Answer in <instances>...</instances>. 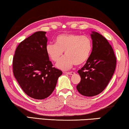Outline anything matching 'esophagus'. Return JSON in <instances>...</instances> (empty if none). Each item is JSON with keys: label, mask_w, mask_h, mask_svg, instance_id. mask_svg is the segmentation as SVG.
I'll return each mask as SVG.
<instances>
[{"label": "esophagus", "mask_w": 129, "mask_h": 129, "mask_svg": "<svg viewBox=\"0 0 129 129\" xmlns=\"http://www.w3.org/2000/svg\"><path fill=\"white\" fill-rule=\"evenodd\" d=\"M64 74H67L69 75H73L75 74L74 72H73V71H71V72H64Z\"/></svg>", "instance_id": "1"}]
</instances>
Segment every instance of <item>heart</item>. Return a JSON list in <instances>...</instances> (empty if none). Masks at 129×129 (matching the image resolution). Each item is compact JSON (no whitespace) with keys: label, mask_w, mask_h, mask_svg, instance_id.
Masks as SVG:
<instances>
[{"label":"heart","mask_w":129,"mask_h":129,"mask_svg":"<svg viewBox=\"0 0 129 129\" xmlns=\"http://www.w3.org/2000/svg\"><path fill=\"white\" fill-rule=\"evenodd\" d=\"M56 44L48 43L45 51L51 60L56 62L65 52L66 56L56 63L57 68L66 70L74 64H84L89 58L92 51V42L86 36L66 33L58 36Z\"/></svg>","instance_id":"1"}]
</instances>
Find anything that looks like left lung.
Returning a JSON list of instances; mask_svg holds the SVG:
<instances>
[{"mask_svg": "<svg viewBox=\"0 0 129 129\" xmlns=\"http://www.w3.org/2000/svg\"><path fill=\"white\" fill-rule=\"evenodd\" d=\"M92 51L84 67L78 71L81 81L77 89L83 96L100 94L107 86L114 74L116 60L114 50L104 37L96 31L90 34Z\"/></svg>", "mask_w": 129, "mask_h": 129, "instance_id": "8db88e82", "label": "left lung"}]
</instances>
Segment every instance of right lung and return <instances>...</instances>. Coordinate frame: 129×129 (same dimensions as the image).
I'll list each match as a JSON object with an SVG mask.
<instances>
[{
	"instance_id": "add662e5",
	"label": "right lung",
	"mask_w": 129,
	"mask_h": 129,
	"mask_svg": "<svg viewBox=\"0 0 129 129\" xmlns=\"http://www.w3.org/2000/svg\"><path fill=\"white\" fill-rule=\"evenodd\" d=\"M46 32L39 31L18 45L13 58V73L22 89L30 98L42 100L54 90L62 71L53 65L45 51Z\"/></svg>"
}]
</instances>
